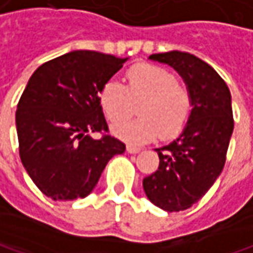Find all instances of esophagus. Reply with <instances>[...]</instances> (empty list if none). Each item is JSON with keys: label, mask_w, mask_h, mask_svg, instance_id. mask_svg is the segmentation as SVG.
Returning <instances> with one entry per match:
<instances>
[{"label": "esophagus", "mask_w": 253, "mask_h": 253, "mask_svg": "<svg viewBox=\"0 0 253 253\" xmlns=\"http://www.w3.org/2000/svg\"><path fill=\"white\" fill-rule=\"evenodd\" d=\"M126 150L128 153H139L140 152V148H137V146H133V145H127Z\"/></svg>", "instance_id": "1"}]
</instances>
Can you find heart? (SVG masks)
Returning <instances> with one entry per match:
<instances>
[{"label": "heart", "mask_w": 253, "mask_h": 253, "mask_svg": "<svg viewBox=\"0 0 253 253\" xmlns=\"http://www.w3.org/2000/svg\"><path fill=\"white\" fill-rule=\"evenodd\" d=\"M98 98L105 117L117 122L113 126L114 134L130 143H145L158 134L162 140L176 137L188 125L194 108L190 91L178 84L176 75L152 63L133 65L127 71V85L107 81ZM139 103L142 117L123 121Z\"/></svg>", "instance_id": "b5f03b06"}]
</instances>
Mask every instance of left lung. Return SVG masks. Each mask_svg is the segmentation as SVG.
<instances>
[{"label": "left lung", "mask_w": 253, "mask_h": 253, "mask_svg": "<svg viewBox=\"0 0 253 253\" xmlns=\"http://www.w3.org/2000/svg\"><path fill=\"white\" fill-rule=\"evenodd\" d=\"M168 63L184 78L193 97V114L179 137L155 149L158 171L143 179L150 201L165 211L190 209L214 184L226 162L233 131L229 86L204 60L185 52L150 55Z\"/></svg>", "instance_id": "obj_1"}]
</instances>
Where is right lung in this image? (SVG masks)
Wrapping results in <instances>:
<instances>
[{"instance_id":"add662e5","label":"right lung","mask_w":253,"mask_h":253,"mask_svg":"<svg viewBox=\"0 0 253 253\" xmlns=\"http://www.w3.org/2000/svg\"><path fill=\"white\" fill-rule=\"evenodd\" d=\"M126 59L75 50L39 66L17 105L21 162L37 188L55 201L84 198L107 162L126 150L108 134L100 89ZM91 132H100L92 139Z\"/></svg>"}]
</instances>
